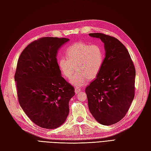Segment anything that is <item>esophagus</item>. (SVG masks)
I'll use <instances>...</instances> for the list:
<instances>
[{"label":"esophagus","mask_w":151,"mask_h":151,"mask_svg":"<svg viewBox=\"0 0 151 151\" xmlns=\"http://www.w3.org/2000/svg\"><path fill=\"white\" fill-rule=\"evenodd\" d=\"M81 89H80V88H77V87L75 88V93H79L81 92Z\"/></svg>","instance_id":"34e87169"}]
</instances>
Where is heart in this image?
Returning a JSON list of instances; mask_svg holds the SVG:
<instances>
[{
	"label": "heart",
	"mask_w": 151,
	"mask_h": 151,
	"mask_svg": "<svg viewBox=\"0 0 151 151\" xmlns=\"http://www.w3.org/2000/svg\"><path fill=\"white\" fill-rule=\"evenodd\" d=\"M67 58L62 57L58 65L62 73L70 78L72 85L81 87L87 79L92 80L97 77L102 68L104 54L102 47L98 44H89L78 42L70 45L66 50Z\"/></svg>",
	"instance_id": "b5f03b06"
}]
</instances>
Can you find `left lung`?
<instances>
[{
  "mask_svg": "<svg viewBox=\"0 0 151 151\" xmlns=\"http://www.w3.org/2000/svg\"><path fill=\"white\" fill-rule=\"evenodd\" d=\"M89 36L104 44L105 58L99 73L86 89L89 111L102 125L110 126L126 116L134 97L136 70L126 47L102 33Z\"/></svg>",
  "mask_w": 151,
  "mask_h": 151,
  "instance_id": "left-lung-1",
  "label": "left lung"
}]
</instances>
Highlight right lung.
Segmentation results:
<instances>
[{
	"mask_svg": "<svg viewBox=\"0 0 151 151\" xmlns=\"http://www.w3.org/2000/svg\"><path fill=\"white\" fill-rule=\"evenodd\" d=\"M70 40L43 37L29 44L20 54L14 76L19 104L38 126L56 129L69 113L74 88L62 77L58 52Z\"/></svg>",
	"mask_w": 151,
	"mask_h": 151,
	"instance_id": "right-lung-1",
	"label": "right lung"
}]
</instances>
